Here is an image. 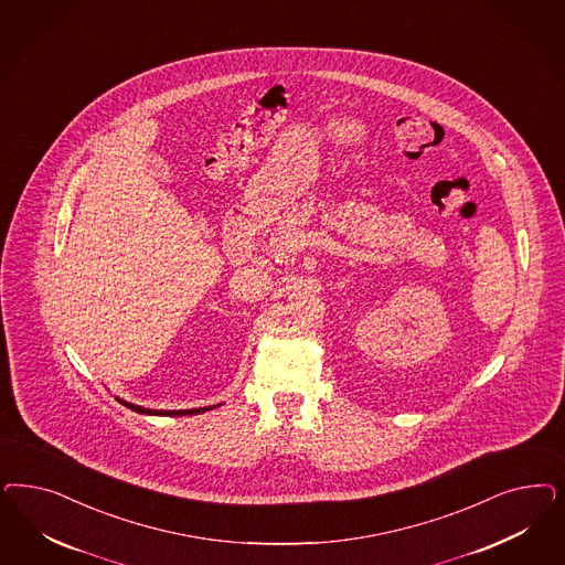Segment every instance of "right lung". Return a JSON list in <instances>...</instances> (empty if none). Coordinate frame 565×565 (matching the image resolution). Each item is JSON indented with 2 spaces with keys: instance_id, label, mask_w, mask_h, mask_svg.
<instances>
[{
  "instance_id": "obj_1",
  "label": "right lung",
  "mask_w": 565,
  "mask_h": 565,
  "mask_svg": "<svg viewBox=\"0 0 565 565\" xmlns=\"http://www.w3.org/2000/svg\"><path fill=\"white\" fill-rule=\"evenodd\" d=\"M122 405H127L128 409L132 412H139V414H149V416H191V414H201V412H207L212 407H200V409H172V412H162V409H146V407H139V405H132L127 401L118 399Z\"/></svg>"
}]
</instances>
